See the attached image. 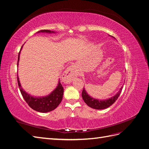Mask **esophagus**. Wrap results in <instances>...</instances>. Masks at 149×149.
I'll return each instance as SVG.
<instances>
[{
	"instance_id": "34e87169",
	"label": "esophagus",
	"mask_w": 149,
	"mask_h": 149,
	"mask_svg": "<svg viewBox=\"0 0 149 149\" xmlns=\"http://www.w3.org/2000/svg\"><path fill=\"white\" fill-rule=\"evenodd\" d=\"M78 75L75 65H72L67 68L62 75V79L65 83H70Z\"/></svg>"
}]
</instances>
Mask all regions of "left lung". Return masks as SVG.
<instances>
[{
	"label": "left lung",
	"instance_id": "left-lung-1",
	"mask_svg": "<svg viewBox=\"0 0 149 149\" xmlns=\"http://www.w3.org/2000/svg\"><path fill=\"white\" fill-rule=\"evenodd\" d=\"M111 37H113L112 36H111ZM113 38H114V37ZM123 86H122L120 88L119 91L114 96L104 100H97V99L94 98L91 96H89L86 92V91L85 90V88H84L82 91V97L84 102L90 107L93 108V109H104L111 106L112 104H114L115 101L118 100V98L119 97L122 91V89H123Z\"/></svg>",
	"mask_w": 149,
	"mask_h": 149
}]
</instances>
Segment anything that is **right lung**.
<instances>
[{
	"mask_svg": "<svg viewBox=\"0 0 149 149\" xmlns=\"http://www.w3.org/2000/svg\"><path fill=\"white\" fill-rule=\"evenodd\" d=\"M37 33H55V31H51L48 30H42L38 31ZM22 47L20 51L22 50ZM20 51L19 53V56H18V62H17V67L19 65V61L20 59ZM17 81L18 84L20 88V91L22 96L26 102L28 104L29 106L33 109V110L38 111L40 112H48L49 111H52L54 110L58 107V106L60 104L63 95V87L60 83V79L58 81V83L56 88L53 90V91L50 93L48 94L47 96H40V97H35L30 95V94L27 93L24 91V89L22 88L21 84L20 83L19 76L17 74Z\"/></svg>",
	"mask_w": 149,
	"mask_h": 149,
	"instance_id": "right-lung-1",
	"label": "right lung"
}]
</instances>
